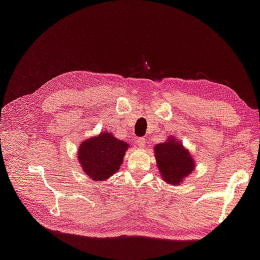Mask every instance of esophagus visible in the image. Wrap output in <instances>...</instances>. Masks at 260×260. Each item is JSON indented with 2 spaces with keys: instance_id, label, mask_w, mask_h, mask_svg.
Wrapping results in <instances>:
<instances>
[{
  "instance_id": "esophagus-1",
  "label": "esophagus",
  "mask_w": 260,
  "mask_h": 260,
  "mask_svg": "<svg viewBox=\"0 0 260 260\" xmlns=\"http://www.w3.org/2000/svg\"><path fill=\"white\" fill-rule=\"evenodd\" d=\"M138 145H139L140 148H145L146 147V140H145V138L138 139Z\"/></svg>"
}]
</instances>
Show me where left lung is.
<instances>
[{
    "instance_id": "1",
    "label": "left lung",
    "mask_w": 260,
    "mask_h": 260,
    "mask_svg": "<svg viewBox=\"0 0 260 260\" xmlns=\"http://www.w3.org/2000/svg\"><path fill=\"white\" fill-rule=\"evenodd\" d=\"M154 152L160 177L168 184L180 185L194 170L196 160L191 151L175 137L170 135L166 141L156 145Z\"/></svg>"
}]
</instances>
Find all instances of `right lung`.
I'll return each instance as SVG.
<instances>
[{"instance_id":"add662e5","label":"right lung","mask_w":260,"mask_h":260,"mask_svg":"<svg viewBox=\"0 0 260 260\" xmlns=\"http://www.w3.org/2000/svg\"><path fill=\"white\" fill-rule=\"evenodd\" d=\"M128 147V143L117 139L111 132H101L81 142L77 159L90 179L104 182L119 170Z\"/></svg>"}]
</instances>
